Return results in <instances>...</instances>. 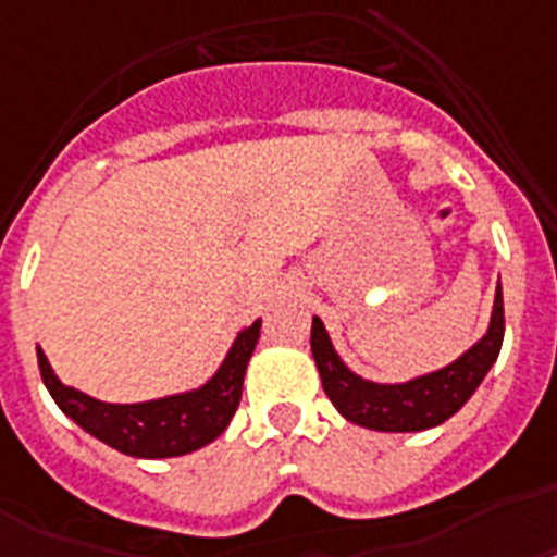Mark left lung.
<instances>
[{
  "instance_id": "left-lung-1",
  "label": "left lung",
  "mask_w": 557,
  "mask_h": 557,
  "mask_svg": "<svg viewBox=\"0 0 557 557\" xmlns=\"http://www.w3.org/2000/svg\"><path fill=\"white\" fill-rule=\"evenodd\" d=\"M504 343V288H495L490 329L460 357L435 372L400 383L366 381L334 349L323 320H311V357L325 395L349 423L374 432H423L449 420L490 374Z\"/></svg>"
}]
</instances>
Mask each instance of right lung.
I'll use <instances>...</instances> for the list:
<instances>
[{"instance_id":"obj_1","label":"right lung","mask_w":557,"mask_h":557,"mask_svg":"<svg viewBox=\"0 0 557 557\" xmlns=\"http://www.w3.org/2000/svg\"><path fill=\"white\" fill-rule=\"evenodd\" d=\"M260 325L263 320H255L237 332L223 363L216 366V372L202 386L157 400H143V404H106L79 388L65 386L39 346H36V360L45 388L51 392L59 409L90 437L131 458H180L202 449L228 429L243 395L248 360L260 341Z\"/></svg>"}]
</instances>
